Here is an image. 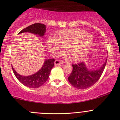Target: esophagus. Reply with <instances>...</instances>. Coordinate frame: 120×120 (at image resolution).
Wrapping results in <instances>:
<instances>
[{"label": "esophagus", "instance_id": "34e87169", "mask_svg": "<svg viewBox=\"0 0 120 120\" xmlns=\"http://www.w3.org/2000/svg\"><path fill=\"white\" fill-rule=\"evenodd\" d=\"M64 63V62L61 60H56L54 62V64L55 65H59V64H63Z\"/></svg>", "mask_w": 120, "mask_h": 120}]
</instances>
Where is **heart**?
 <instances>
[{
	"instance_id": "1",
	"label": "heart",
	"mask_w": 120,
	"mask_h": 120,
	"mask_svg": "<svg viewBox=\"0 0 120 120\" xmlns=\"http://www.w3.org/2000/svg\"><path fill=\"white\" fill-rule=\"evenodd\" d=\"M93 39L90 34L79 29H69L59 31L54 37L48 39L49 50L59 53L65 48V53L73 62L82 60L93 46Z\"/></svg>"
}]
</instances>
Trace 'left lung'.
Instances as JSON below:
<instances>
[{"label":"left lung","mask_w":120,"mask_h":120,"mask_svg":"<svg viewBox=\"0 0 120 120\" xmlns=\"http://www.w3.org/2000/svg\"><path fill=\"white\" fill-rule=\"evenodd\" d=\"M106 63L107 60L99 69L96 70L89 69L84 62L72 64L73 71L68 77L69 82L74 87L78 89L90 87L99 79L105 68Z\"/></svg>","instance_id":"left-lung-1"}]
</instances>
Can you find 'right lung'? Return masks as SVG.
<instances>
[{
  "mask_svg": "<svg viewBox=\"0 0 120 120\" xmlns=\"http://www.w3.org/2000/svg\"><path fill=\"white\" fill-rule=\"evenodd\" d=\"M46 30L45 25L36 23L31 25L22 29L18 34L27 32L43 37V36L45 35ZM54 61L55 59H48V60L46 59L43 65V67L39 71H37L35 74L28 76H23L20 75L15 71L13 67H12V68L15 76L21 83L23 84L24 86L29 88L36 89L42 86L48 79L51 71L54 66Z\"/></svg>",
  "mask_w": 120,
  "mask_h": 120,
  "instance_id": "obj_1",
  "label": "right lung"
}]
</instances>
